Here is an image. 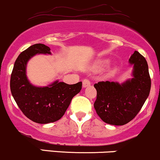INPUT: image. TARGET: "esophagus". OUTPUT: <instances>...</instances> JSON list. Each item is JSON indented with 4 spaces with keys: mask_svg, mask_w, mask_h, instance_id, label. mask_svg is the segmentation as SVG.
<instances>
[{
    "mask_svg": "<svg viewBox=\"0 0 160 160\" xmlns=\"http://www.w3.org/2000/svg\"><path fill=\"white\" fill-rule=\"evenodd\" d=\"M90 85V81L89 80H88V79H84V80H83V88H88V87H89Z\"/></svg>",
    "mask_w": 160,
    "mask_h": 160,
    "instance_id": "obj_1",
    "label": "esophagus"
}]
</instances>
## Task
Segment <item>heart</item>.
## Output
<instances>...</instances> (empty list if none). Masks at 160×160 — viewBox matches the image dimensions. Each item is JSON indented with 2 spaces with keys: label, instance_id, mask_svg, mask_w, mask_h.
Wrapping results in <instances>:
<instances>
[{
  "label": "heart",
  "instance_id": "1",
  "mask_svg": "<svg viewBox=\"0 0 160 160\" xmlns=\"http://www.w3.org/2000/svg\"><path fill=\"white\" fill-rule=\"evenodd\" d=\"M108 63H109L108 59H100V60H98V62H96V64H95V68L101 69L103 68V67H105V66H107Z\"/></svg>",
  "mask_w": 160,
  "mask_h": 160
}]
</instances>
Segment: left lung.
<instances>
[{"label": "left lung", "instance_id": "1", "mask_svg": "<svg viewBox=\"0 0 160 160\" xmlns=\"http://www.w3.org/2000/svg\"><path fill=\"white\" fill-rule=\"evenodd\" d=\"M132 78L122 83L101 81L95 83L97 99L93 106L101 120L113 125H124L137 115L148 98L151 79L146 59L138 52L131 56Z\"/></svg>", "mask_w": 160, "mask_h": 160}]
</instances>
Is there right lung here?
<instances>
[{"instance_id": "obj_1", "label": "right lung", "mask_w": 160, "mask_h": 160, "mask_svg": "<svg viewBox=\"0 0 160 160\" xmlns=\"http://www.w3.org/2000/svg\"><path fill=\"white\" fill-rule=\"evenodd\" d=\"M37 54L51 55L50 48L38 43L19 55L11 72V91L19 108L28 118L38 124H48L63 116L72 98L80 93L82 82L70 85L57 80L46 87L32 84L26 74L27 63Z\"/></svg>"}]
</instances>
